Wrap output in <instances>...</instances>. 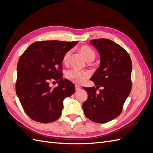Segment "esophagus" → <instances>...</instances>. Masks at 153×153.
<instances>
[{"label":"esophagus","instance_id":"34e87169","mask_svg":"<svg viewBox=\"0 0 153 153\" xmlns=\"http://www.w3.org/2000/svg\"><path fill=\"white\" fill-rule=\"evenodd\" d=\"M81 87L80 86H79V85H75V90L76 91H79L80 89H81Z\"/></svg>","mask_w":153,"mask_h":153}]
</instances>
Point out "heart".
Instances as JSON below:
<instances>
[{
  "label": "heart",
  "instance_id": "obj_1",
  "mask_svg": "<svg viewBox=\"0 0 153 153\" xmlns=\"http://www.w3.org/2000/svg\"><path fill=\"white\" fill-rule=\"evenodd\" d=\"M80 51L87 61H93L95 59L96 53L94 50L91 47H89V46H82V47H80ZM71 53L72 50H69L64 53L62 59L64 63L68 64L69 62ZM89 73L88 72L81 71L76 68L69 69V70L67 71L66 73V76L68 79L76 84H81L82 83H84L87 80V78L89 77Z\"/></svg>",
  "mask_w": 153,
  "mask_h": 153
}]
</instances>
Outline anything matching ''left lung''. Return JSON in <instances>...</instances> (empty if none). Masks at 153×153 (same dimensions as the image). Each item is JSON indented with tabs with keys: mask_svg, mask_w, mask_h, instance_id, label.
<instances>
[{
	"mask_svg": "<svg viewBox=\"0 0 153 153\" xmlns=\"http://www.w3.org/2000/svg\"><path fill=\"white\" fill-rule=\"evenodd\" d=\"M90 44L98 50L101 62L91 78L96 87H84L89 96L82 107L91 121L105 123L122 112L131 90L132 62L126 51L110 39H92ZM100 86L104 89L97 94L96 90Z\"/></svg>",
	"mask_w": 153,
	"mask_h": 153,
	"instance_id": "1",
	"label": "left lung"
}]
</instances>
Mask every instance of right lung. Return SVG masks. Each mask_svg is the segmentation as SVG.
<instances>
[{
	"label": "right lung",
	"instance_id": "right-lung-1",
	"mask_svg": "<svg viewBox=\"0 0 153 153\" xmlns=\"http://www.w3.org/2000/svg\"><path fill=\"white\" fill-rule=\"evenodd\" d=\"M78 41L56 40L36 41L22 54L17 64L16 92L23 109L33 121L49 123L61 116L63 100L71 96L75 87L62 79V62L64 53ZM55 80L59 85L50 88Z\"/></svg>",
	"mask_w": 153,
	"mask_h": 153
}]
</instances>
